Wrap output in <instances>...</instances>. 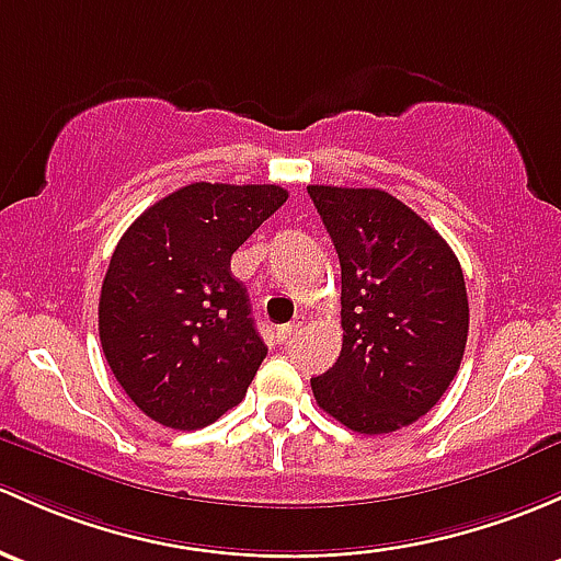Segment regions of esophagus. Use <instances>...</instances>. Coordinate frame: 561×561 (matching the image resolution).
I'll return each instance as SVG.
<instances>
[{"mask_svg":"<svg viewBox=\"0 0 561 561\" xmlns=\"http://www.w3.org/2000/svg\"><path fill=\"white\" fill-rule=\"evenodd\" d=\"M300 325H304V322H300V320L290 322V325H282V328H279V339H282V341H290L293 335H296L298 330H300Z\"/></svg>","mask_w":561,"mask_h":561,"instance_id":"obj_1","label":"esophagus"}]
</instances>
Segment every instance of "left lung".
<instances>
[{
	"label": "left lung",
	"instance_id": "obj_1",
	"mask_svg": "<svg viewBox=\"0 0 561 561\" xmlns=\"http://www.w3.org/2000/svg\"><path fill=\"white\" fill-rule=\"evenodd\" d=\"M341 263L344 344L311 379L333 420L363 435L427 414L468 344V290L457 255L414 209L379 187H306Z\"/></svg>",
	"mask_w": 561,
	"mask_h": 561
}]
</instances>
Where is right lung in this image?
Returning <instances> with one entry per match:
<instances>
[{"label":"right lung","instance_id":"1","mask_svg":"<svg viewBox=\"0 0 561 561\" xmlns=\"http://www.w3.org/2000/svg\"><path fill=\"white\" fill-rule=\"evenodd\" d=\"M285 202L279 185L193 182L121 236L99 298V339L141 414L198 430L241 403L268 350L231 255Z\"/></svg>","mask_w":561,"mask_h":561}]
</instances>
